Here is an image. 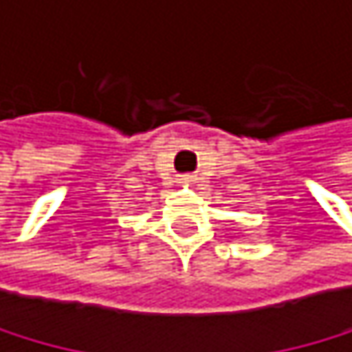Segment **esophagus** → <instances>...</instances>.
Returning <instances> with one entry per match:
<instances>
[{"instance_id": "esophagus-1", "label": "esophagus", "mask_w": 352, "mask_h": 352, "mask_svg": "<svg viewBox=\"0 0 352 352\" xmlns=\"http://www.w3.org/2000/svg\"><path fill=\"white\" fill-rule=\"evenodd\" d=\"M195 180H197V178H195L193 174H185V176L180 178V182H185V185H193Z\"/></svg>"}]
</instances>
